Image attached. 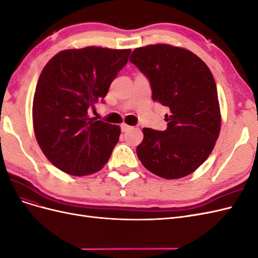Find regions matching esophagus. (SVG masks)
Listing matches in <instances>:
<instances>
[{
    "label": "esophagus",
    "instance_id": "obj_1",
    "mask_svg": "<svg viewBox=\"0 0 258 258\" xmlns=\"http://www.w3.org/2000/svg\"><path fill=\"white\" fill-rule=\"evenodd\" d=\"M120 128H121V131H123V132H126V131H128V130H130L132 127L131 126H129V124H127V123H121V126H120Z\"/></svg>",
    "mask_w": 258,
    "mask_h": 258
}]
</instances>
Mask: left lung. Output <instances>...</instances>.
Instances as JSON below:
<instances>
[{
  "mask_svg": "<svg viewBox=\"0 0 258 258\" xmlns=\"http://www.w3.org/2000/svg\"><path fill=\"white\" fill-rule=\"evenodd\" d=\"M130 62L151 83L152 99L170 108L165 131L143 128L137 147L142 165L163 178H181L197 170L213 151L221 130L214 77L194 52L167 44L132 51Z\"/></svg>",
  "mask_w": 258,
  "mask_h": 258,
  "instance_id": "obj_1",
  "label": "left lung"
}]
</instances>
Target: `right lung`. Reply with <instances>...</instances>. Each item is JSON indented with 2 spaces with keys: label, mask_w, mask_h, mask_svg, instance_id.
Here are the masks:
<instances>
[{
  "label": "right lung",
  "mask_w": 258,
  "mask_h": 258,
  "mask_svg": "<svg viewBox=\"0 0 258 258\" xmlns=\"http://www.w3.org/2000/svg\"><path fill=\"white\" fill-rule=\"evenodd\" d=\"M130 49H66L43 69L33 99L36 141L47 159L71 175L98 172L111 157L120 128L88 116L127 64Z\"/></svg>",
  "instance_id": "add662e5"
}]
</instances>
